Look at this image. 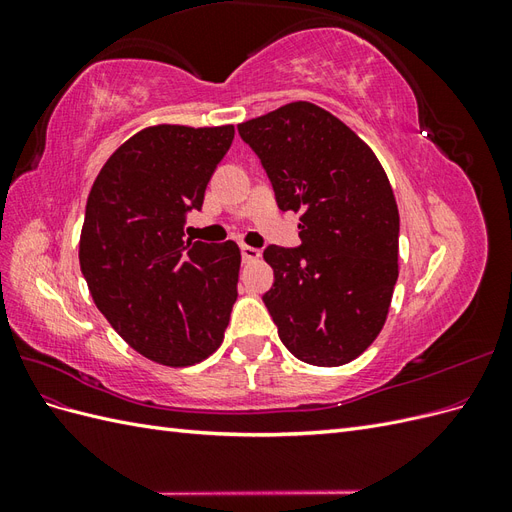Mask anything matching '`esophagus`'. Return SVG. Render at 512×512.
<instances>
[{"mask_svg": "<svg viewBox=\"0 0 512 512\" xmlns=\"http://www.w3.org/2000/svg\"><path fill=\"white\" fill-rule=\"evenodd\" d=\"M241 258H243L245 262L258 260V258H260V250H256V247H252V245H241Z\"/></svg>", "mask_w": 512, "mask_h": 512, "instance_id": "34e87169", "label": "esophagus"}]
</instances>
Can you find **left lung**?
Here are the masks:
<instances>
[{"label": "left lung", "mask_w": 512, "mask_h": 512, "mask_svg": "<svg viewBox=\"0 0 512 512\" xmlns=\"http://www.w3.org/2000/svg\"><path fill=\"white\" fill-rule=\"evenodd\" d=\"M237 128L267 170L277 207L303 213L299 247L265 250L275 282L262 301L277 335L303 363H350L382 331L399 275V211L384 168L312 102Z\"/></svg>", "instance_id": "obj_1"}]
</instances>
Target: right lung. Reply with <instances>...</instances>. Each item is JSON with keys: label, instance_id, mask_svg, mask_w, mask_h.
<instances>
[{"label": "right lung", "instance_id": "add662e5", "mask_svg": "<svg viewBox=\"0 0 512 512\" xmlns=\"http://www.w3.org/2000/svg\"><path fill=\"white\" fill-rule=\"evenodd\" d=\"M232 138V126H151L91 185L79 245L89 292L111 327L160 365L188 367L218 350L237 301V243L183 241Z\"/></svg>", "mask_w": 512, "mask_h": 512}]
</instances>
